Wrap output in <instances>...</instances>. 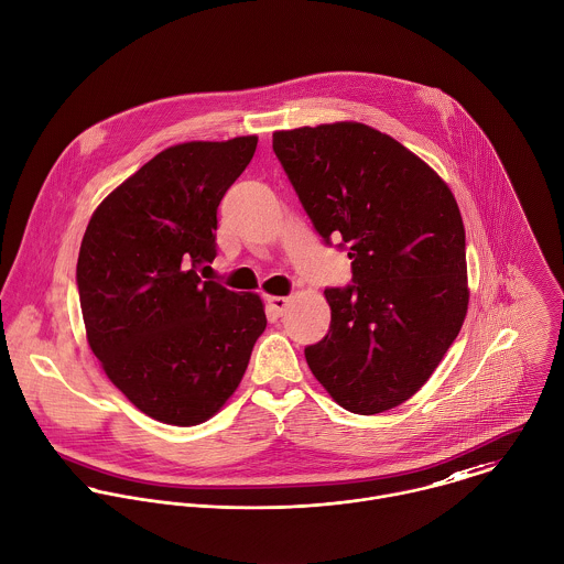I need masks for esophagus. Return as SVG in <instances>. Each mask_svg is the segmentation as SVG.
<instances>
[{
	"instance_id": "1",
	"label": "esophagus",
	"mask_w": 564,
	"mask_h": 564,
	"mask_svg": "<svg viewBox=\"0 0 564 564\" xmlns=\"http://www.w3.org/2000/svg\"><path fill=\"white\" fill-rule=\"evenodd\" d=\"M267 306H269V311H271L273 315H282V313L286 311V306H289V297L269 295V297H267Z\"/></svg>"
}]
</instances>
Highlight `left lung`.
<instances>
[{"mask_svg": "<svg viewBox=\"0 0 564 564\" xmlns=\"http://www.w3.org/2000/svg\"><path fill=\"white\" fill-rule=\"evenodd\" d=\"M273 153L315 231L352 260V284L324 291L330 330L306 364L344 409H393L433 375L468 311L457 200L417 155L361 122L275 131Z\"/></svg>", "mask_w": 564, "mask_h": 564, "instance_id": "8db88e82", "label": "left lung"}]
</instances>
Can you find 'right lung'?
<instances>
[{
    "label": "right lung",
    "mask_w": 564,
    "mask_h": 564,
    "mask_svg": "<svg viewBox=\"0 0 564 564\" xmlns=\"http://www.w3.org/2000/svg\"><path fill=\"white\" fill-rule=\"evenodd\" d=\"M258 138L171 147L94 212L76 284L87 341L147 415L194 426L236 391L267 328L262 300L200 280L216 258V209Z\"/></svg>",
    "instance_id": "right-lung-1"
}]
</instances>
